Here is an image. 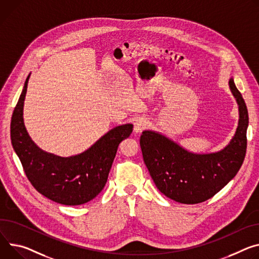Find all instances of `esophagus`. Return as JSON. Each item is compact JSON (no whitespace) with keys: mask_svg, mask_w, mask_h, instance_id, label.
I'll list each match as a JSON object with an SVG mask.
<instances>
[{"mask_svg":"<svg viewBox=\"0 0 259 259\" xmlns=\"http://www.w3.org/2000/svg\"><path fill=\"white\" fill-rule=\"evenodd\" d=\"M148 121L147 120H145V119H137L135 122H134V132L135 133H140V132H143L146 128H147V126H148Z\"/></svg>","mask_w":259,"mask_h":259,"instance_id":"1","label":"esophagus"}]
</instances>
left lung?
I'll use <instances>...</instances> for the list:
<instances>
[{"label": "left lung", "mask_w": 259, "mask_h": 259, "mask_svg": "<svg viewBox=\"0 0 259 259\" xmlns=\"http://www.w3.org/2000/svg\"><path fill=\"white\" fill-rule=\"evenodd\" d=\"M229 89L239 105V125L230 143L221 151L195 154L168 137L146 130L140 136L144 161L161 193L168 198L194 204L218 193L240 170L247 149L249 116L242 94L229 79Z\"/></svg>", "instance_id": "obj_1"}]
</instances>
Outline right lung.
<instances>
[{"label": "right lung", "instance_id": "right-lung-1", "mask_svg": "<svg viewBox=\"0 0 259 259\" xmlns=\"http://www.w3.org/2000/svg\"><path fill=\"white\" fill-rule=\"evenodd\" d=\"M11 119V143L23 170L35 189L51 200L65 205H79L95 198L104 188L117 147L132 133L133 125L109 130L83 153L60 157L42 151L31 139L23 123L28 81Z\"/></svg>", "mask_w": 259, "mask_h": 259}]
</instances>
